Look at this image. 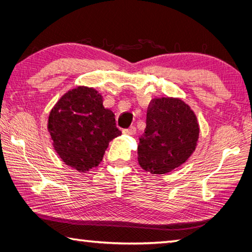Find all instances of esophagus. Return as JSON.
<instances>
[{
	"instance_id": "1",
	"label": "esophagus",
	"mask_w": 252,
	"mask_h": 252,
	"mask_svg": "<svg viewBox=\"0 0 252 252\" xmlns=\"http://www.w3.org/2000/svg\"><path fill=\"white\" fill-rule=\"evenodd\" d=\"M122 133H123V134H126V135H134L136 133V127L135 126H130L129 129L123 130Z\"/></svg>"
}]
</instances>
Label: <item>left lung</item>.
Returning a JSON list of instances; mask_svg holds the SVG:
<instances>
[{"label": "left lung", "instance_id": "obj_1", "mask_svg": "<svg viewBox=\"0 0 252 252\" xmlns=\"http://www.w3.org/2000/svg\"><path fill=\"white\" fill-rule=\"evenodd\" d=\"M199 123L189 104L179 97H157L147 109L146 129L137 146L143 170L165 174L186 162L196 151Z\"/></svg>", "mask_w": 252, "mask_h": 252}]
</instances>
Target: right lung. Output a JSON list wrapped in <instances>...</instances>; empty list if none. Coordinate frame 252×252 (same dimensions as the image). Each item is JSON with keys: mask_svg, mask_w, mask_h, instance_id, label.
Returning <instances> with one entry per match:
<instances>
[{"mask_svg": "<svg viewBox=\"0 0 252 252\" xmlns=\"http://www.w3.org/2000/svg\"><path fill=\"white\" fill-rule=\"evenodd\" d=\"M53 147L65 164L87 173L97 167L114 138L121 135L115 115L94 88L79 85L57 100L47 119Z\"/></svg>", "mask_w": 252, "mask_h": 252, "instance_id": "obj_1", "label": "right lung"}]
</instances>
